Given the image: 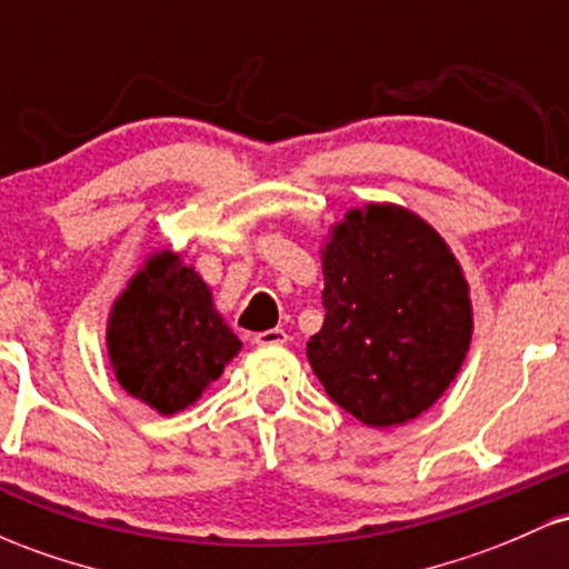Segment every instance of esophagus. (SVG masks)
<instances>
[{
	"mask_svg": "<svg viewBox=\"0 0 569 569\" xmlns=\"http://www.w3.org/2000/svg\"><path fill=\"white\" fill-rule=\"evenodd\" d=\"M253 342H257L259 348H270V345H286V342H289V335H286L283 329H267V331H259V335H253Z\"/></svg>",
	"mask_w": 569,
	"mask_h": 569,
	"instance_id": "1",
	"label": "esophagus"
}]
</instances>
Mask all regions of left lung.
<instances>
[{
  "label": "left lung",
  "instance_id": "left-lung-1",
  "mask_svg": "<svg viewBox=\"0 0 569 569\" xmlns=\"http://www.w3.org/2000/svg\"><path fill=\"white\" fill-rule=\"evenodd\" d=\"M321 299L307 361L331 401L371 428L415 420L466 361V278L439 232L403 208L367 206L339 221Z\"/></svg>",
  "mask_w": 569,
  "mask_h": 569
}]
</instances>
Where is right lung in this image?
<instances>
[{
  "label": "right lung",
  "instance_id": "1",
  "mask_svg": "<svg viewBox=\"0 0 569 569\" xmlns=\"http://www.w3.org/2000/svg\"><path fill=\"white\" fill-rule=\"evenodd\" d=\"M107 339L117 380L160 415L189 407L240 350L208 286L173 253L152 257L130 280L114 302Z\"/></svg>",
  "mask_w": 569,
  "mask_h": 569
}]
</instances>
